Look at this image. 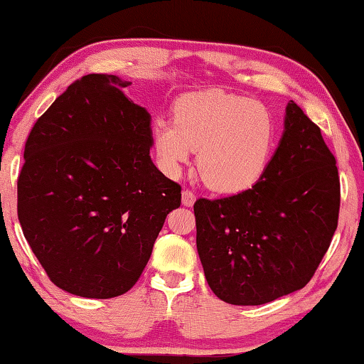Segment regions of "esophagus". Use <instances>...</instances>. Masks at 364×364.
Listing matches in <instances>:
<instances>
[{
    "mask_svg": "<svg viewBox=\"0 0 364 364\" xmlns=\"http://www.w3.org/2000/svg\"><path fill=\"white\" fill-rule=\"evenodd\" d=\"M181 200H183V205L191 207L196 200V196L193 191H189V189H184V191L181 193Z\"/></svg>",
    "mask_w": 364,
    "mask_h": 364,
    "instance_id": "34e87169",
    "label": "esophagus"
}]
</instances>
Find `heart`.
I'll list each match as a JSON object with an SVG mask.
<instances>
[{
    "mask_svg": "<svg viewBox=\"0 0 364 364\" xmlns=\"http://www.w3.org/2000/svg\"><path fill=\"white\" fill-rule=\"evenodd\" d=\"M277 139L267 107L222 90L186 95L176 103L175 119L154 121L152 141L160 168L178 176L198 152V170L218 193H238L259 180Z\"/></svg>",
    "mask_w": 364,
    "mask_h": 364,
    "instance_id": "obj_1",
    "label": "heart"
}]
</instances>
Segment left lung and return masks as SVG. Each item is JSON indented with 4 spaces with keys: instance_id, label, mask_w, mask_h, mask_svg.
Instances as JSON below:
<instances>
[{
    "instance_id": "left-lung-1",
    "label": "left lung",
    "mask_w": 364,
    "mask_h": 364,
    "mask_svg": "<svg viewBox=\"0 0 364 364\" xmlns=\"http://www.w3.org/2000/svg\"><path fill=\"white\" fill-rule=\"evenodd\" d=\"M338 209L336 157L290 100L261 178L230 198L196 200V245L210 290L238 306L301 290L328 250Z\"/></svg>"
}]
</instances>
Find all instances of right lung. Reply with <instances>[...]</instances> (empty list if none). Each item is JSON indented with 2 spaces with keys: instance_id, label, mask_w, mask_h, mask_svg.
I'll use <instances>...</instances> for the list:
<instances>
[{
  "instance_id": "add662e5",
  "label": "right lung",
  "mask_w": 364,
  "mask_h": 364,
  "mask_svg": "<svg viewBox=\"0 0 364 364\" xmlns=\"http://www.w3.org/2000/svg\"><path fill=\"white\" fill-rule=\"evenodd\" d=\"M128 80L89 74L33 124L17 180V217L56 287L107 299L131 290L181 186L151 159V113Z\"/></svg>"
}]
</instances>
